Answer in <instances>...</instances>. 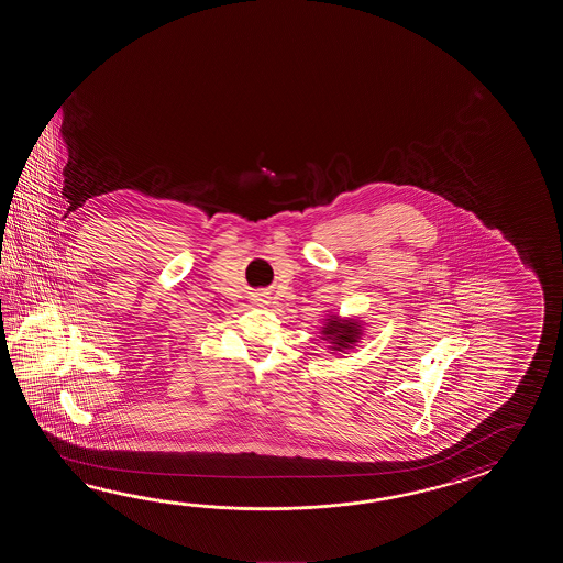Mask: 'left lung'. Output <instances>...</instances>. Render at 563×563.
<instances>
[{
	"label": "left lung",
	"instance_id": "1",
	"mask_svg": "<svg viewBox=\"0 0 563 563\" xmlns=\"http://www.w3.org/2000/svg\"><path fill=\"white\" fill-rule=\"evenodd\" d=\"M362 328L364 323L356 318L342 320L340 316H330L322 325V340L330 344V350L346 352L358 344Z\"/></svg>",
	"mask_w": 563,
	"mask_h": 563
}]
</instances>
